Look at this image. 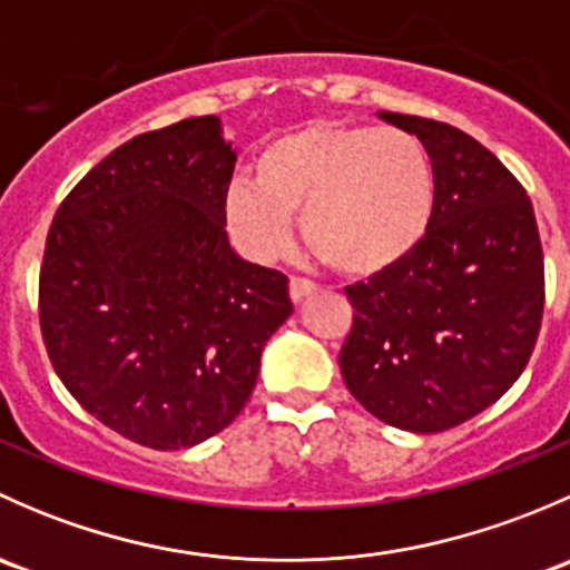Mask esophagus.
I'll return each instance as SVG.
<instances>
[{
  "label": "esophagus",
  "mask_w": 570,
  "mask_h": 570,
  "mask_svg": "<svg viewBox=\"0 0 570 570\" xmlns=\"http://www.w3.org/2000/svg\"><path fill=\"white\" fill-rule=\"evenodd\" d=\"M314 292H317V284H314V281H308V278H292L289 281L292 303H303L308 295H314Z\"/></svg>",
  "instance_id": "34e87169"
}]
</instances>
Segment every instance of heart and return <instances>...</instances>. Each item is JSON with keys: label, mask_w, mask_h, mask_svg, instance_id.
<instances>
[{"label": "heart", "mask_w": 570, "mask_h": 570, "mask_svg": "<svg viewBox=\"0 0 570 570\" xmlns=\"http://www.w3.org/2000/svg\"><path fill=\"white\" fill-rule=\"evenodd\" d=\"M433 159L419 137L366 124H308L256 157V181L226 189V226L253 258L306 245L347 275H377L411 256L435 215Z\"/></svg>", "instance_id": "1"}]
</instances>
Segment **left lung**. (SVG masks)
<instances>
[{"mask_svg":"<svg viewBox=\"0 0 570 570\" xmlns=\"http://www.w3.org/2000/svg\"><path fill=\"white\" fill-rule=\"evenodd\" d=\"M377 118L428 148L435 215L411 256L344 289L355 314L338 366L372 416L441 433L524 372L543 317V248L527 189L474 137L419 115Z\"/></svg>","mask_w":570,"mask_h":570,"instance_id":"8db88e82","label":"left lung"}]
</instances>
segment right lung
<instances>
[{
  "mask_svg": "<svg viewBox=\"0 0 570 570\" xmlns=\"http://www.w3.org/2000/svg\"><path fill=\"white\" fill-rule=\"evenodd\" d=\"M234 163L215 115L137 135L68 193L46 237L51 366L90 416L151 450L228 428L295 312L289 278L228 243Z\"/></svg>",
  "mask_w": 570,
  "mask_h": 570,
  "instance_id": "obj_1",
  "label": "right lung"
}]
</instances>
